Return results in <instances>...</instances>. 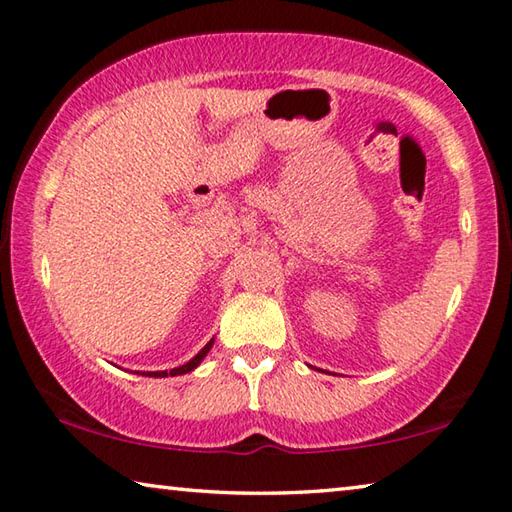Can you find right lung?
<instances>
[{"mask_svg": "<svg viewBox=\"0 0 512 512\" xmlns=\"http://www.w3.org/2000/svg\"><path fill=\"white\" fill-rule=\"evenodd\" d=\"M212 345H214V339H210V343L205 345V348L196 354L194 359H189L185 366H178V368H173V370H155V372H146V375L149 377H167V375H171V377H176V375H187V372H192L194 368H198L201 366V361L207 357V352L212 350Z\"/></svg>", "mask_w": 512, "mask_h": 512, "instance_id": "right-lung-1", "label": "right lung"}]
</instances>
